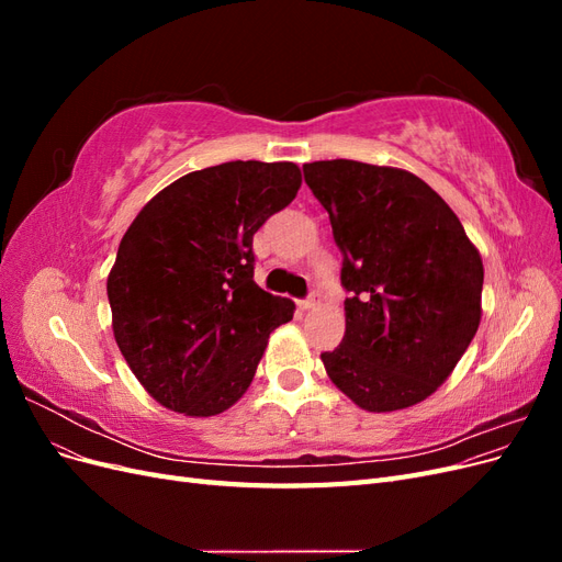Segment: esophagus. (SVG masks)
<instances>
[{
    "instance_id": "34e87169",
    "label": "esophagus",
    "mask_w": 562,
    "mask_h": 562,
    "mask_svg": "<svg viewBox=\"0 0 562 562\" xmlns=\"http://www.w3.org/2000/svg\"><path fill=\"white\" fill-rule=\"evenodd\" d=\"M318 300H321V295H318V291H314L307 300H302V302H297V307L302 310V312H310V310H314L316 304H318Z\"/></svg>"
}]
</instances>
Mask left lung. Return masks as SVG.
Wrapping results in <instances>:
<instances>
[{
  "label": "left lung",
  "mask_w": 562,
  "mask_h": 562,
  "mask_svg": "<svg viewBox=\"0 0 562 562\" xmlns=\"http://www.w3.org/2000/svg\"><path fill=\"white\" fill-rule=\"evenodd\" d=\"M342 252L347 330L321 353L368 413L429 398L481 326L483 260L459 217L411 171L351 159L304 164Z\"/></svg>",
  "instance_id": "8db88e82"
}]
</instances>
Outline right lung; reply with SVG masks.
Returning <instances> with one entry per match:
<instances>
[{"label":"right lung","mask_w":562,"mask_h":562,"mask_svg":"<svg viewBox=\"0 0 562 562\" xmlns=\"http://www.w3.org/2000/svg\"><path fill=\"white\" fill-rule=\"evenodd\" d=\"M302 184L293 161L192 171L135 215L108 277L112 330L147 394L187 417L225 413L295 304L252 281V234Z\"/></svg>","instance_id":"1"}]
</instances>
